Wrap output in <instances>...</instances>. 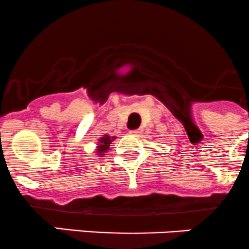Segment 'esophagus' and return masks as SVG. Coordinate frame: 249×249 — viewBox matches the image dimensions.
Segmentation results:
<instances>
[{
    "mask_svg": "<svg viewBox=\"0 0 249 249\" xmlns=\"http://www.w3.org/2000/svg\"><path fill=\"white\" fill-rule=\"evenodd\" d=\"M130 134H138V133H140V129H132L129 130Z\"/></svg>",
    "mask_w": 249,
    "mask_h": 249,
    "instance_id": "1",
    "label": "esophagus"
}]
</instances>
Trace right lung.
I'll use <instances>...</instances> for the list:
<instances>
[{
    "mask_svg": "<svg viewBox=\"0 0 249 249\" xmlns=\"http://www.w3.org/2000/svg\"><path fill=\"white\" fill-rule=\"evenodd\" d=\"M116 137H110V135H103L99 140H98V147H97V152L99 156H103L105 155V152L109 150L110 144H111L112 140L115 139Z\"/></svg>",
    "mask_w": 249,
    "mask_h": 249,
    "instance_id": "1",
    "label": "right lung"
}]
</instances>
